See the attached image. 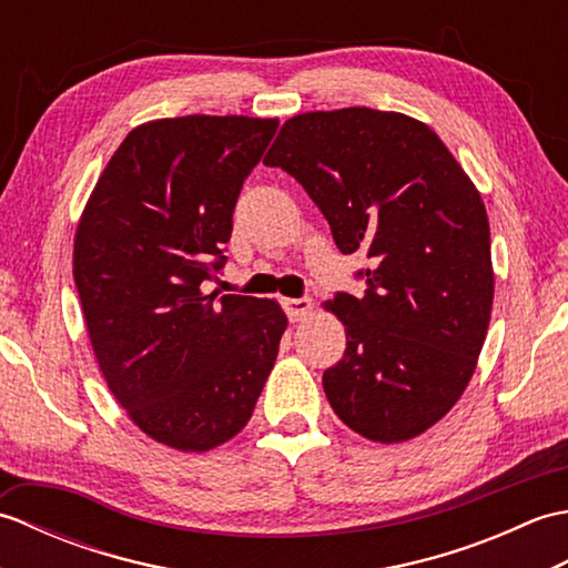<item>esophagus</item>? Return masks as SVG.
Instances as JSON below:
<instances>
[{"label": "esophagus", "instance_id": "1", "mask_svg": "<svg viewBox=\"0 0 568 568\" xmlns=\"http://www.w3.org/2000/svg\"><path fill=\"white\" fill-rule=\"evenodd\" d=\"M312 307H315L312 297H285L283 300V310L287 312L291 322H303L305 317H310Z\"/></svg>", "mask_w": 568, "mask_h": 568}]
</instances>
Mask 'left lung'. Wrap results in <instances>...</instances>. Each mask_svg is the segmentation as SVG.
Masks as SVG:
<instances>
[{"label": "left lung", "instance_id": "1", "mask_svg": "<svg viewBox=\"0 0 568 568\" xmlns=\"http://www.w3.org/2000/svg\"><path fill=\"white\" fill-rule=\"evenodd\" d=\"M305 187L342 253H366V295L324 303L346 352L324 371L332 409L361 437H417L474 376L493 307L480 192L434 131L348 106L287 119L263 159Z\"/></svg>", "mask_w": 568, "mask_h": 568}]
</instances>
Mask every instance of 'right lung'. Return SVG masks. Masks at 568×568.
I'll use <instances>...</instances> for the list:
<instances>
[{
    "label": "right lung",
    "instance_id": "1",
    "mask_svg": "<svg viewBox=\"0 0 568 568\" xmlns=\"http://www.w3.org/2000/svg\"><path fill=\"white\" fill-rule=\"evenodd\" d=\"M275 129L210 114L131 129L80 216L72 275L94 358L129 419L180 452L246 427L287 327L275 300L202 291Z\"/></svg>",
    "mask_w": 568,
    "mask_h": 568
}]
</instances>
